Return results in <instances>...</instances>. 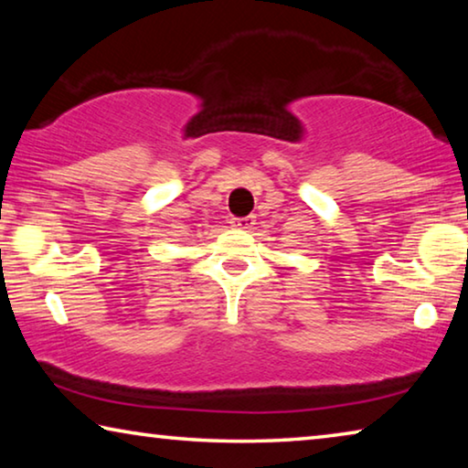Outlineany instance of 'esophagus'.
<instances>
[{"label": "esophagus", "instance_id": "1", "mask_svg": "<svg viewBox=\"0 0 468 468\" xmlns=\"http://www.w3.org/2000/svg\"><path fill=\"white\" fill-rule=\"evenodd\" d=\"M231 225L235 229H250L253 225V217H235L231 218Z\"/></svg>", "mask_w": 468, "mask_h": 468}]
</instances>
